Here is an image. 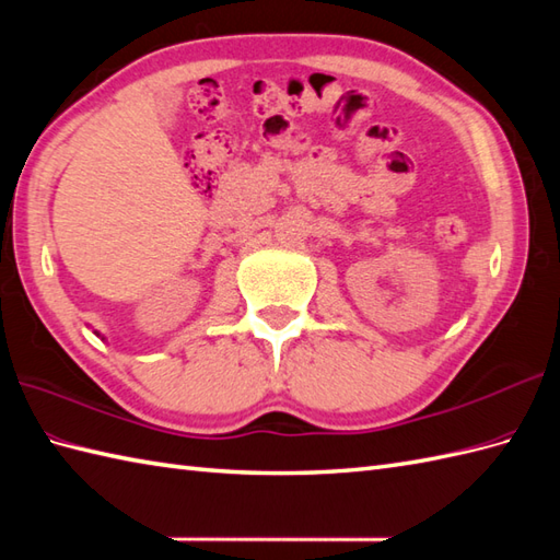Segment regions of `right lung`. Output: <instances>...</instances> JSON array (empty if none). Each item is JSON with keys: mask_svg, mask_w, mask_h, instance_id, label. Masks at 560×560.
Masks as SVG:
<instances>
[{"mask_svg": "<svg viewBox=\"0 0 560 560\" xmlns=\"http://www.w3.org/2000/svg\"><path fill=\"white\" fill-rule=\"evenodd\" d=\"M96 335H98V331H96ZM98 337H101V335H98Z\"/></svg>", "mask_w": 560, "mask_h": 560, "instance_id": "1", "label": "right lung"}]
</instances>
